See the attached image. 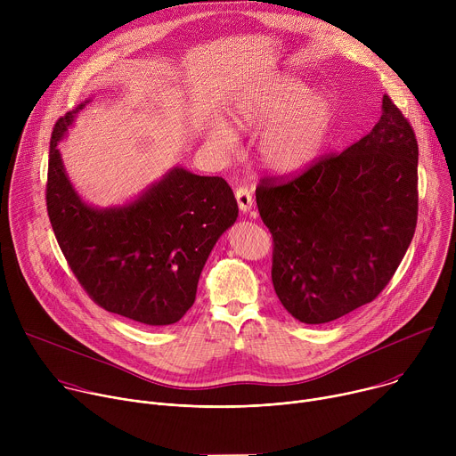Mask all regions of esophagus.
Segmentation results:
<instances>
[{
  "label": "esophagus",
  "instance_id": "obj_1",
  "mask_svg": "<svg viewBox=\"0 0 456 456\" xmlns=\"http://www.w3.org/2000/svg\"><path fill=\"white\" fill-rule=\"evenodd\" d=\"M234 194H236V202H238L240 211H241V213H248V211L252 209V204H254L250 189H248V187L240 185V187L236 189V192H234Z\"/></svg>",
  "mask_w": 456,
  "mask_h": 456
}]
</instances>
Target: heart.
Returning a JSON list of instances; mask_svg holds the SVG:
<instances>
[{
  "label": "heart",
  "instance_id": "obj_1",
  "mask_svg": "<svg viewBox=\"0 0 456 456\" xmlns=\"http://www.w3.org/2000/svg\"><path fill=\"white\" fill-rule=\"evenodd\" d=\"M231 124L240 132L264 129L257 155L264 167L280 175L308 167L324 150L336 122V104L327 94L310 92L292 77H273L245 92L229 111ZM208 141L232 151L236 135L224 124L208 129Z\"/></svg>",
  "mask_w": 456,
  "mask_h": 456
}]
</instances>
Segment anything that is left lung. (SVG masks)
Masks as SVG:
<instances>
[{
  "label": "left lung",
  "mask_w": 456,
  "mask_h": 456,
  "mask_svg": "<svg viewBox=\"0 0 456 456\" xmlns=\"http://www.w3.org/2000/svg\"><path fill=\"white\" fill-rule=\"evenodd\" d=\"M419 146L387 95L371 132L294 178H262L274 290L297 321L321 324L373 301L394 278L419 213Z\"/></svg>",
  "instance_id": "1"
}]
</instances>
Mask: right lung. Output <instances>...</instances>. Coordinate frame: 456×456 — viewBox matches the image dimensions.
Returning <instances> with one entry per match:
<instances>
[{"label": "right lung", "mask_w": 456, "mask_h": 456, "mask_svg": "<svg viewBox=\"0 0 456 456\" xmlns=\"http://www.w3.org/2000/svg\"><path fill=\"white\" fill-rule=\"evenodd\" d=\"M83 108L61 117L50 139L46 211L57 243L99 306L150 327L173 324L192 306L215 243L238 218L234 192L222 176L173 167L132 204L88 206L57 150Z\"/></svg>", "instance_id": "add662e5"}]
</instances>
